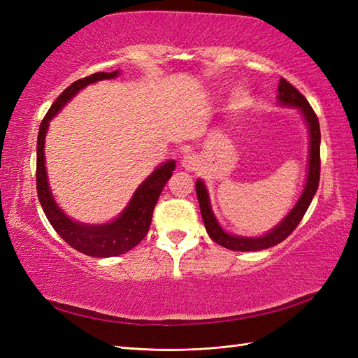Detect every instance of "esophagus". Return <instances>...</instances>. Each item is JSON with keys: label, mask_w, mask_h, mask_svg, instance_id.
I'll use <instances>...</instances> for the list:
<instances>
[{"label": "esophagus", "mask_w": 358, "mask_h": 358, "mask_svg": "<svg viewBox=\"0 0 358 358\" xmlns=\"http://www.w3.org/2000/svg\"><path fill=\"white\" fill-rule=\"evenodd\" d=\"M199 166H200V158L196 154H188L182 158V167L188 171L197 170Z\"/></svg>", "instance_id": "esophagus-1"}]
</instances>
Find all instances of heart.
Here are the masks:
<instances>
[{"label":"heart","mask_w":358,"mask_h":358,"mask_svg":"<svg viewBox=\"0 0 358 358\" xmlns=\"http://www.w3.org/2000/svg\"><path fill=\"white\" fill-rule=\"evenodd\" d=\"M245 90L243 88H234V91H233V99L237 101V100H242L243 96H245Z\"/></svg>","instance_id":"heart-1"}]
</instances>
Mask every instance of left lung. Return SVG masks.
Here are the masks:
<instances>
[{"label": "left lung", "instance_id": "left-lung-1", "mask_svg": "<svg viewBox=\"0 0 358 358\" xmlns=\"http://www.w3.org/2000/svg\"><path fill=\"white\" fill-rule=\"evenodd\" d=\"M278 101L282 106H292L297 107L301 112L303 117L308 124L309 129V167H308V178L305 189L301 192V197L296 203L292 210L280 221L273 230H270L267 234L262 237H243V236H234L222 230V227L216 221L215 215L210 208L209 194L206 189L204 183L199 179L196 182V192L200 204L201 218L206 225V231L210 236V239L218 245L231 249V251H262V249L272 248L282 241L296 230V227L305 216L309 204L315 196L320 183V169H321V159H320V145H321V133H320V122L318 117L313 112L308 100L303 96L294 86L288 83L284 78H280L278 86Z\"/></svg>", "mask_w": 358, "mask_h": 358}]
</instances>
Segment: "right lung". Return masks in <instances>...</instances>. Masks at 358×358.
I'll return each mask as SVG.
<instances>
[{
	"label": "right lung",
	"mask_w": 358,
	"mask_h": 358,
	"mask_svg": "<svg viewBox=\"0 0 358 358\" xmlns=\"http://www.w3.org/2000/svg\"><path fill=\"white\" fill-rule=\"evenodd\" d=\"M119 71L112 73H94L86 76L83 79L76 80L69 88L53 101L49 112L43 117L37 137V171H36V183L37 194L43 210H45L50 225L64 241H66L76 251L86 254L90 257L107 258L128 252L137 243L145 239L149 231L150 221L155 204L159 199L162 188L166 187L167 180L171 178V173L176 167L175 161H167L164 164L155 169L142 185H140L133 199L129 200L124 212L116 220L101 225H90L80 224L70 220L64 213L58 204L53 200V196L49 188L46 166H45V137L48 133V127L50 119L55 116L64 106L70 101L85 86L95 83L103 79H113Z\"/></svg>",
	"instance_id": "right-lung-1"
}]
</instances>
